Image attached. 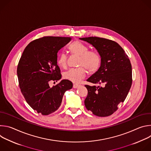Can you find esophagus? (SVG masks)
<instances>
[{"label":"esophagus","mask_w":151,"mask_h":151,"mask_svg":"<svg viewBox=\"0 0 151 151\" xmlns=\"http://www.w3.org/2000/svg\"><path fill=\"white\" fill-rule=\"evenodd\" d=\"M79 84L74 83V84H73V88H77L78 87H79Z\"/></svg>","instance_id":"1"}]
</instances>
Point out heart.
<instances>
[{"instance_id": "b5f03b06", "label": "heart", "mask_w": 151, "mask_h": 151, "mask_svg": "<svg viewBox=\"0 0 151 151\" xmlns=\"http://www.w3.org/2000/svg\"><path fill=\"white\" fill-rule=\"evenodd\" d=\"M70 52L79 56L78 63L79 68L71 69L64 73V78L75 83L79 82L87 75L88 72L93 74L96 73L101 65V57L96 51H89V48L79 41H75L68 47ZM68 55L65 53H61L58 55L57 63L63 68L67 66Z\"/></svg>"}]
</instances>
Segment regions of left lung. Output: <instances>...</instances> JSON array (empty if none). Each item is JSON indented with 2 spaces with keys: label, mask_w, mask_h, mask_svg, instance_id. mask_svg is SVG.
<instances>
[{
  "label": "left lung",
  "mask_w": 151,
  "mask_h": 151,
  "mask_svg": "<svg viewBox=\"0 0 151 151\" xmlns=\"http://www.w3.org/2000/svg\"><path fill=\"white\" fill-rule=\"evenodd\" d=\"M79 39L92 45L101 57L100 69L87 80L101 86L85 85L88 90L85 106L96 116H110L124 101L132 87L130 61L123 48L114 40L99 37Z\"/></svg>",
  "instance_id": "8db88e82"
}]
</instances>
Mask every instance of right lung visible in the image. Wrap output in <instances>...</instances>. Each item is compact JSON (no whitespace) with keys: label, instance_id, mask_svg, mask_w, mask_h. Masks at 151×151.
<instances>
[{"label":"right lung","instance_id":"add662e5","mask_svg":"<svg viewBox=\"0 0 151 151\" xmlns=\"http://www.w3.org/2000/svg\"><path fill=\"white\" fill-rule=\"evenodd\" d=\"M72 37L44 36L35 39L25 48L17 66L19 88L32 108L42 115L56 111L64 93L73 87L69 80H62L52 87L51 81L61 79L57 63V52Z\"/></svg>","mask_w":151,"mask_h":151}]
</instances>
